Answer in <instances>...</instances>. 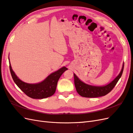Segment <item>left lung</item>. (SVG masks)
Here are the masks:
<instances>
[{
	"mask_svg": "<svg viewBox=\"0 0 133 133\" xmlns=\"http://www.w3.org/2000/svg\"><path fill=\"white\" fill-rule=\"evenodd\" d=\"M124 63L120 74L112 80L111 83L103 86H94L87 84L80 80L75 74H74V83L77 92L81 97L86 98H96L105 96L113 89V88L116 85L119 79H120L124 70Z\"/></svg>",
	"mask_w": 133,
	"mask_h": 133,
	"instance_id": "left-lung-1",
	"label": "left lung"
}]
</instances>
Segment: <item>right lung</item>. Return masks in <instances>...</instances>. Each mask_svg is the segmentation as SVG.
I'll return each instance as SVG.
<instances>
[{"mask_svg":"<svg viewBox=\"0 0 133 133\" xmlns=\"http://www.w3.org/2000/svg\"><path fill=\"white\" fill-rule=\"evenodd\" d=\"M9 69L12 79L17 87L28 97L33 99H43L53 96L56 90L58 81L62 74L68 70L66 67H62L55 72L50 74L43 81L38 83L29 84L24 82L17 76L13 71L9 58Z\"/></svg>","mask_w":133,"mask_h":133,"instance_id":"1","label":"right lung"}]
</instances>
